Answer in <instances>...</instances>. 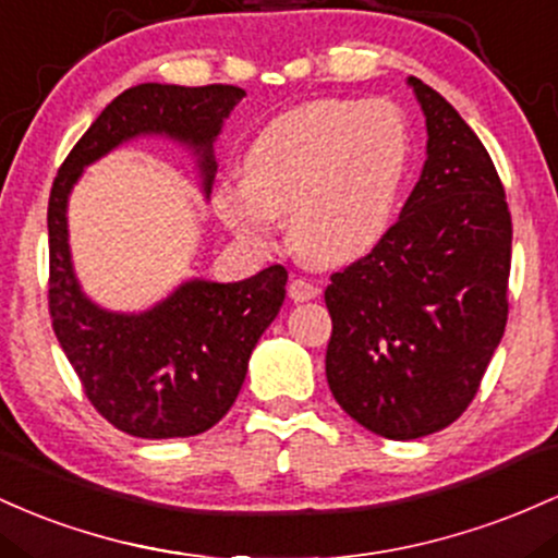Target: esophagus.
Returning <instances> with one entry per match:
<instances>
[{
  "mask_svg": "<svg viewBox=\"0 0 558 558\" xmlns=\"http://www.w3.org/2000/svg\"><path fill=\"white\" fill-rule=\"evenodd\" d=\"M316 295H318V284H313V281L303 277H295L290 281V298L298 300V303H305V300H313Z\"/></svg>",
  "mask_w": 558,
  "mask_h": 558,
  "instance_id": "34e87169",
  "label": "esophagus"
}]
</instances>
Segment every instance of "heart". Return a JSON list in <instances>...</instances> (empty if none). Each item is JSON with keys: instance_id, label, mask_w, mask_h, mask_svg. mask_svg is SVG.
I'll use <instances>...</instances> for the list:
<instances>
[{"instance_id": "obj_1", "label": "heart", "mask_w": 558, "mask_h": 558, "mask_svg": "<svg viewBox=\"0 0 558 558\" xmlns=\"http://www.w3.org/2000/svg\"><path fill=\"white\" fill-rule=\"evenodd\" d=\"M409 160V126L390 102L322 99L255 136L245 184H223L216 208L250 245H271L274 216H290L292 247L305 260L350 263L385 240Z\"/></svg>"}]
</instances>
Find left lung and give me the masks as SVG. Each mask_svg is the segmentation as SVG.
<instances>
[{
	"mask_svg": "<svg viewBox=\"0 0 558 558\" xmlns=\"http://www.w3.org/2000/svg\"><path fill=\"white\" fill-rule=\"evenodd\" d=\"M409 84L427 116L422 179L385 240L324 292L331 396L387 440L464 414L509 318L511 213L496 166L446 97Z\"/></svg>",
	"mask_w": 558,
	"mask_h": 558,
	"instance_id": "8db88e82",
	"label": "left lung"
}]
</instances>
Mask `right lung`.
Listing matches in <instances>:
<instances>
[{
    "instance_id": "right-lung-1",
    "label": "right lung",
    "mask_w": 558,
    "mask_h": 558,
    "mask_svg": "<svg viewBox=\"0 0 558 558\" xmlns=\"http://www.w3.org/2000/svg\"><path fill=\"white\" fill-rule=\"evenodd\" d=\"M245 97L229 84L131 86L99 112L62 160L49 192V318L78 374L84 396L116 429L147 440L192 437L227 416L245 381L255 342L284 303L287 268L268 266L234 284L186 281L140 316L89 303L68 253V192L92 160L136 134H168L203 153L205 190L210 144Z\"/></svg>"
}]
</instances>
